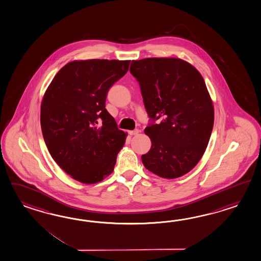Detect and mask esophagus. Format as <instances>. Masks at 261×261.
<instances>
[{"label": "esophagus", "instance_id": "34e87169", "mask_svg": "<svg viewBox=\"0 0 261 261\" xmlns=\"http://www.w3.org/2000/svg\"><path fill=\"white\" fill-rule=\"evenodd\" d=\"M139 133H140V130H139L138 128H136V129H134V130H129L128 134H129V135H137Z\"/></svg>", "mask_w": 261, "mask_h": 261}]
</instances>
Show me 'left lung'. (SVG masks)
Wrapping results in <instances>:
<instances>
[{
	"mask_svg": "<svg viewBox=\"0 0 261 261\" xmlns=\"http://www.w3.org/2000/svg\"><path fill=\"white\" fill-rule=\"evenodd\" d=\"M147 114L159 119L145 128L151 147L143 165L164 179L188 173L201 160L214 125V106L200 72L177 58L133 60Z\"/></svg>",
	"mask_w": 261,
	"mask_h": 261,
	"instance_id": "1",
	"label": "left lung"
}]
</instances>
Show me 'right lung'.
<instances>
[{"mask_svg": "<svg viewBox=\"0 0 261 261\" xmlns=\"http://www.w3.org/2000/svg\"><path fill=\"white\" fill-rule=\"evenodd\" d=\"M130 60H74L57 73L40 105L47 148L68 175L96 184L114 171L127 133L105 109L109 89L128 70Z\"/></svg>", "mask_w": 261, "mask_h": 261, "instance_id": "obj_1", "label": "right lung"}]
</instances>
